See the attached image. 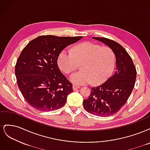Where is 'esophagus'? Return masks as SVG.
<instances>
[{"mask_svg":"<svg viewBox=\"0 0 150 150\" xmlns=\"http://www.w3.org/2000/svg\"><path fill=\"white\" fill-rule=\"evenodd\" d=\"M80 87L79 86H77V85H73L72 86V89L74 91H76L78 89H79Z\"/></svg>","mask_w":150,"mask_h":150,"instance_id":"obj_1","label":"esophagus"}]
</instances>
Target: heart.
<instances>
[{"label":"heart","instance_id":"1","mask_svg":"<svg viewBox=\"0 0 150 150\" xmlns=\"http://www.w3.org/2000/svg\"><path fill=\"white\" fill-rule=\"evenodd\" d=\"M73 54L63 50L57 59L58 66L66 74L75 71L81 64L82 70L69 76L72 83L83 85L91 82L94 85L103 83L111 76L115 66V55L109 47L85 42L74 47Z\"/></svg>","mask_w":150,"mask_h":150}]
</instances>
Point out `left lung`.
Instances as JSON below:
<instances>
[{
	"label": "left lung",
	"instance_id": "obj_1",
	"mask_svg": "<svg viewBox=\"0 0 150 150\" xmlns=\"http://www.w3.org/2000/svg\"><path fill=\"white\" fill-rule=\"evenodd\" d=\"M104 43L114 52L116 69L101 85L91 88L89 96L84 99L86 111L99 116L115 115L126 103L132 92L137 78V71L132 59L122 46L105 38H93Z\"/></svg>",
	"mask_w": 150,
	"mask_h": 150
}]
</instances>
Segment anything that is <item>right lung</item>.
Listing matches in <instances>:
<instances>
[{"label":"right lung","mask_w":150,"mask_h":150,"mask_svg":"<svg viewBox=\"0 0 150 150\" xmlns=\"http://www.w3.org/2000/svg\"><path fill=\"white\" fill-rule=\"evenodd\" d=\"M41 35L22 50L15 67L17 82L26 101L36 110L50 111L64 105L71 83L57 66L63 49L82 39Z\"/></svg>","instance_id":"1"}]
</instances>
